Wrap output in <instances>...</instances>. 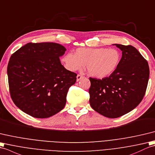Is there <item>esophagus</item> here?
Returning a JSON list of instances; mask_svg holds the SVG:
<instances>
[{"label": "esophagus", "instance_id": "1", "mask_svg": "<svg viewBox=\"0 0 155 155\" xmlns=\"http://www.w3.org/2000/svg\"><path fill=\"white\" fill-rule=\"evenodd\" d=\"M76 78H77V81H80L82 78H83V75L78 74V75H77V77H76Z\"/></svg>", "mask_w": 155, "mask_h": 155}]
</instances>
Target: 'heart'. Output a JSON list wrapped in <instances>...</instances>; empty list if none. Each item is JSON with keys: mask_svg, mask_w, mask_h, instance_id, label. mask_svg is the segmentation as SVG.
<instances>
[{"mask_svg": "<svg viewBox=\"0 0 155 155\" xmlns=\"http://www.w3.org/2000/svg\"><path fill=\"white\" fill-rule=\"evenodd\" d=\"M121 53L115 48H80L74 54L67 53L61 58V62L68 70H80L85 65L88 74L94 78L109 76L117 68Z\"/></svg>", "mask_w": 155, "mask_h": 155, "instance_id": "1", "label": "heart"}]
</instances>
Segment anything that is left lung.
Wrapping results in <instances>:
<instances>
[{
    "label": "left lung",
    "mask_w": 155,
    "mask_h": 155,
    "mask_svg": "<svg viewBox=\"0 0 155 155\" xmlns=\"http://www.w3.org/2000/svg\"><path fill=\"white\" fill-rule=\"evenodd\" d=\"M115 45L122 51L116 71L102 80L89 78V104L108 118H117L135 109L143 99L149 78L147 61L135 47Z\"/></svg>",
    "instance_id": "8db88e82"
}]
</instances>
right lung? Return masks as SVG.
<instances>
[{
	"instance_id": "obj_1",
	"label": "right lung",
	"mask_w": 155,
	"mask_h": 155,
	"mask_svg": "<svg viewBox=\"0 0 155 155\" xmlns=\"http://www.w3.org/2000/svg\"><path fill=\"white\" fill-rule=\"evenodd\" d=\"M66 49L54 42H30L10 56L7 74L10 97L33 117L48 118L62 110L77 74L66 70L60 57Z\"/></svg>"
}]
</instances>
